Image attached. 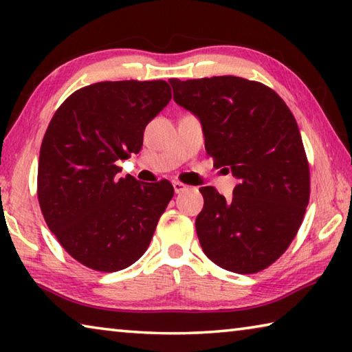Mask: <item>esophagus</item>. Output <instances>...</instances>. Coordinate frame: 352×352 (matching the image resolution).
Returning <instances> with one entry per match:
<instances>
[{
	"mask_svg": "<svg viewBox=\"0 0 352 352\" xmlns=\"http://www.w3.org/2000/svg\"><path fill=\"white\" fill-rule=\"evenodd\" d=\"M172 186H174V190H175V194H180V192H183L184 189H186L188 186L184 183H182V182H172Z\"/></svg>",
	"mask_w": 352,
	"mask_h": 352,
	"instance_id": "esophagus-1",
	"label": "esophagus"
}]
</instances>
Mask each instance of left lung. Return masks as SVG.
<instances>
[{"instance_id":"1","label":"left lung","mask_w":352,"mask_h":352,"mask_svg":"<svg viewBox=\"0 0 352 352\" xmlns=\"http://www.w3.org/2000/svg\"><path fill=\"white\" fill-rule=\"evenodd\" d=\"M169 82L175 102L201 121L214 166L239 178L231 200L216 188H200L205 204L195 230L201 250L225 270L267 269L295 239L311 195L294 115L272 88L243 77Z\"/></svg>"}]
</instances>
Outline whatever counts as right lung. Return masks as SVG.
<instances>
[{
  "mask_svg": "<svg viewBox=\"0 0 352 352\" xmlns=\"http://www.w3.org/2000/svg\"><path fill=\"white\" fill-rule=\"evenodd\" d=\"M164 80L98 82L63 100L40 147L37 197L60 245L82 265L118 272L138 261L174 197L168 180L118 177L151 119L169 104Z\"/></svg>",
  "mask_w": 352,
  "mask_h": 352,
  "instance_id": "right-lung-1",
  "label": "right lung"
}]
</instances>
